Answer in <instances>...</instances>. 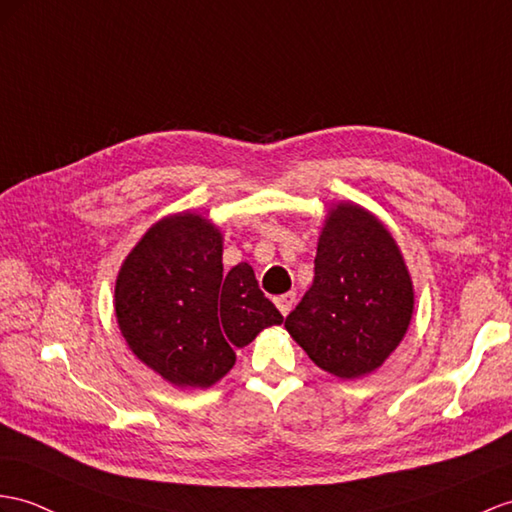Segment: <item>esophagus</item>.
I'll list each match as a JSON object with an SVG mask.
<instances>
[{"mask_svg": "<svg viewBox=\"0 0 512 512\" xmlns=\"http://www.w3.org/2000/svg\"><path fill=\"white\" fill-rule=\"evenodd\" d=\"M276 306H278V310L280 313L286 317L293 310V306H295V293L293 291H289V293H282V295H278L276 297Z\"/></svg>", "mask_w": 512, "mask_h": 512, "instance_id": "esophagus-1", "label": "esophagus"}]
</instances>
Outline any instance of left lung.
Listing matches in <instances>:
<instances>
[{
	"mask_svg": "<svg viewBox=\"0 0 512 512\" xmlns=\"http://www.w3.org/2000/svg\"><path fill=\"white\" fill-rule=\"evenodd\" d=\"M413 282L393 236L365 208L336 206L323 228L315 280L284 328L339 378L378 369L413 317Z\"/></svg>",
	"mask_w": 512,
	"mask_h": 512,
	"instance_id": "1",
	"label": "left lung"
}]
</instances>
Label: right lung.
Instances as JSON below:
<instances>
[{"instance_id": "1", "label": "right lung", "mask_w": 512, "mask_h": 512, "mask_svg": "<svg viewBox=\"0 0 512 512\" xmlns=\"http://www.w3.org/2000/svg\"><path fill=\"white\" fill-rule=\"evenodd\" d=\"M221 232L199 215L158 221L123 263L115 313L136 358L176 386H210L232 369L236 347L284 317L247 263L228 273Z\"/></svg>"}]
</instances>
